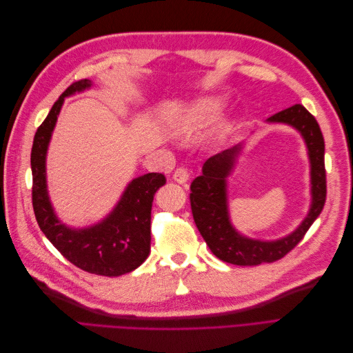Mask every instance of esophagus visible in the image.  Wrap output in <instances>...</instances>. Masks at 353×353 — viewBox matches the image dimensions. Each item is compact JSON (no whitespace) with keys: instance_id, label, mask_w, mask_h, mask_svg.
<instances>
[{"instance_id":"34e87169","label":"esophagus","mask_w":353,"mask_h":353,"mask_svg":"<svg viewBox=\"0 0 353 353\" xmlns=\"http://www.w3.org/2000/svg\"><path fill=\"white\" fill-rule=\"evenodd\" d=\"M188 178H190V172H188V169H187V168H184V166H179V168H176V169H175V172H174V179L176 181L178 184H185L187 181H188Z\"/></svg>"}]
</instances>
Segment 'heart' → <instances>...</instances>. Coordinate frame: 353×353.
<instances>
[{
  "label": "heart",
  "instance_id": "b5f03b06",
  "mask_svg": "<svg viewBox=\"0 0 353 353\" xmlns=\"http://www.w3.org/2000/svg\"><path fill=\"white\" fill-rule=\"evenodd\" d=\"M219 108V103L216 100H205L197 104L194 110V114L200 119H205V117H210Z\"/></svg>",
  "mask_w": 353,
  "mask_h": 353
}]
</instances>
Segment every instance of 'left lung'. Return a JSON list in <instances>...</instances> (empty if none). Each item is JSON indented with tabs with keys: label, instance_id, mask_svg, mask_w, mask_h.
<instances>
[{
	"label": "left lung",
	"instance_id": "left-lung-1",
	"mask_svg": "<svg viewBox=\"0 0 353 353\" xmlns=\"http://www.w3.org/2000/svg\"><path fill=\"white\" fill-rule=\"evenodd\" d=\"M270 122H285L302 132L312 165V208L307 218L290 236L279 241H256L241 237L231 227L227 213L225 178L240 147L212 156L203 165V174L190 185L191 212L196 225L212 253L223 262L254 266L280 261L302 241L314 221L323 212L327 197L324 137L315 117L302 104H294L272 114Z\"/></svg>",
	"mask_w": 353,
	"mask_h": 353
}]
</instances>
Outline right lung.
I'll return each mask as SVG.
<instances>
[{"label":"right lung","mask_w":353,"mask_h":353,"mask_svg":"<svg viewBox=\"0 0 353 353\" xmlns=\"http://www.w3.org/2000/svg\"><path fill=\"white\" fill-rule=\"evenodd\" d=\"M88 87V79L69 85L38 126L30 152L32 206L41 231L70 263L90 274L119 276L138 268L150 253L153 199L166 178L154 172L135 178L109 218L95 227L73 231L57 221L46 188L47 145L63 100Z\"/></svg>","instance_id":"obj_1"}]
</instances>
